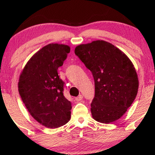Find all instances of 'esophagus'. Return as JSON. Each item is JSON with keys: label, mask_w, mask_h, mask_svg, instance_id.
Returning a JSON list of instances; mask_svg holds the SVG:
<instances>
[{"label": "esophagus", "mask_w": 155, "mask_h": 155, "mask_svg": "<svg viewBox=\"0 0 155 155\" xmlns=\"http://www.w3.org/2000/svg\"><path fill=\"white\" fill-rule=\"evenodd\" d=\"M82 99H83V97H82V95H79V96L75 98V100L78 101V102H79V101H81L82 100Z\"/></svg>", "instance_id": "1"}]
</instances>
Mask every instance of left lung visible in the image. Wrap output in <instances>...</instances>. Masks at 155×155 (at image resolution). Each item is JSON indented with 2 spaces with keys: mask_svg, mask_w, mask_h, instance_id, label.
I'll return each instance as SVG.
<instances>
[{
  "mask_svg": "<svg viewBox=\"0 0 155 155\" xmlns=\"http://www.w3.org/2000/svg\"><path fill=\"white\" fill-rule=\"evenodd\" d=\"M75 54L94 79L95 94L91 104L93 118L102 124L119 119L138 91V78L132 61L121 50L104 40L80 44Z\"/></svg>",
  "mask_w": 155,
  "mask_h": 155,
  "instance_id": "obj_1",
  "label": "left lung"
}]
</instances>
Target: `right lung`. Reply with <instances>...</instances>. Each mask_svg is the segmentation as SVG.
I'll list each match as a JSON object with an SVG mask.
<instances>
[{
    "instance_id": "1",
    "label": "right lung",
    "mask_w": 155,
    "mask_h": 155,
    "mask_svg": "<svg viewBox=\"0 0 155 155\" xmlns=\"http://www.w3.org/2000/svg\"><path fill=\"white\" fill-rule=\"evenodd\" d=\"M71 51L68 45L48 44L36 52L21 72L18 91L30 115L42 126L56 128L71 118L72 106L63 96L58 68Z\"/></svg>"
}]
</instances>
